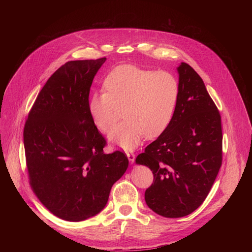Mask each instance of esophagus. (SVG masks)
I'll list each match as a JSON object with an SVG mask.
<instances>
[{
  "label": "esophagus",
  "instance_id": "1",
  "mask_svg": "<svg viewBox=\"0 0 252 252\" xmlns=\"http://www.w3.org/2000/svg\"><path fill=\"white\" fill-rule=\"evenodd\" d=\"M126 157L129 160L130 163H133L134 162V159H135V155L133 153H126Z\"/></svg>",
  "mask_w": 252,
  "mask_h": 252
}]
</instances>
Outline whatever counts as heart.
<instances>
[{
	"mask_svg": "<svg viewBox=\"0 0 252 252\" xmlns=\"http://www.w3.org/2000/svg\"><path fill=\"white\" fill-rule=\"evenodd\" d=\"M106 91L94 92L89 112L95 126L109 131L121 118L125 120L110 133V139L125 150L134 149L145 134L155 137L171 122L179 98L178 80L168 71L122 65L104 81Z\"/></svg>",
	"mask_w": 252,
	"mask_h": 252,
	"instance_id": "1",
	"label": "heart"
}]
</instances>
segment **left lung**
Here are the masks:
<instances>
[{"label": "left lung", "mask_w": 252, "mask_h": 252, "mask_svg": "<svg viewBox=\"0 0 252 252\" xmlns=\"http://www.w3.org/2000/svg\"><path fill=\"white\" fill-rule=\"evenodd\" d=\"M179 98L162 133L135 158L154 174L148 206L168 219L190 214L206 198L222 163L221 117L202 79L187 63L177 67Z\"/></svg>", "instance_id": "8db88e82"}]
</instances>
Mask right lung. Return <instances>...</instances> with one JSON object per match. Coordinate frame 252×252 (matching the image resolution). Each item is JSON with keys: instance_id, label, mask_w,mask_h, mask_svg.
Wrapping results in <instances>:
<instances>
[{"instance_id": "1", "label": "right lung", "mask_w": 252, "mask_h": 252, "mask_svg": "<svg viewBox=\"0 0 252 252\" xmlns=\"http://www.w3.org/2000/svg\"><path fill=\"white\" fill-rule=\"evenodd\" d=\"M105 60L69 61L59 67L24 127L30 186L47 209L66 221L102 210L128 165L124 152L103 153L106 140L89 112L91 86Z\"/></svg>"}]
</instances>
